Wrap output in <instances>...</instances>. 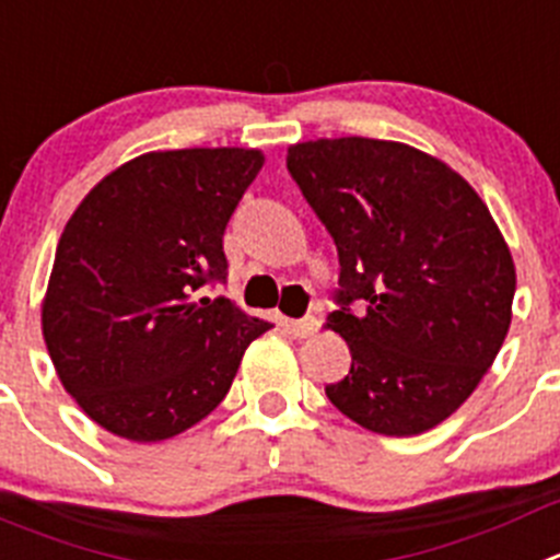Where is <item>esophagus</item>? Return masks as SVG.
<instances>
[{"label": "esophagus", "mask_w": 560, "mask_h": 560, "mask_svg": "<svg viewBox=\"0 0 560 560\" xmlns=\"http://www.w3.org/2000/svg\"><path fill=\"white\" fill-rule=\"evenodd\" d=\"M285 330L294 338H311L319 330V319L316 316H305V319H289L285 322Z\"/></svg>", "instance_id": "1"}]
</instances>
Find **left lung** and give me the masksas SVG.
<instances>
[{"label": "left lung", "mask_w": 560, "mask_h": 560, "mask_svg": "<svg viewBox=\"0 0 560 560\" xmlns=\"http://www.w3.org/2000/svg\"><path fill=\"white\" fill-rule=\"evenodd\" d=\"M285 163L341 264L327 327L352 366L327 399L372 433L433 430L478 388L511 327L516 269L494 217L455 168L408 143L316 138L291 143Z\"/></svg>", "instance_id": "obj_1"}]
</instances>
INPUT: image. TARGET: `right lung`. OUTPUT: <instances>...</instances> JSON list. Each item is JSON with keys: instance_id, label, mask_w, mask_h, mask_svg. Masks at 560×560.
<instances>
[{"instance_id": "add662e5", "label": "right lung", "mask_w": 560, "mask_h": 560, "mask_svg": "<svg viewBox=\"0 0 560 560\" xmlns=\"http://www.w3.org/2000/svg\"><path fill=\"white\" fill-rule=\"evenodd\" d=\"M264 152L191 147L121 163L77 205L58 241L40 330L60 383L100 428L152 444L228 397L271 322L228 296L222 235Z\"/></svg>"}]
</instances>
